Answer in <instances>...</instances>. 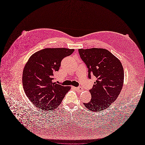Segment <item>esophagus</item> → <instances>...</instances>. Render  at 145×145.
<instances>
[{
    "label": "esophagus",
    "instance_id": "obj_1",
    "mask_svg": "<svg viewBox=\"0 0 145 145\" xmlns=\"http://www.w3.org/2000/svg\"><path fill=\"white\" fill-rule=\"evenodd\" d=\"M75 89H76L77 91H78V92H81V91H82V90H83V88H82V87H81V86L78 87H76V88H75Z\"/></svg>",
    "mask_w": 145,
    "mask_h": 145
}]
</instances>
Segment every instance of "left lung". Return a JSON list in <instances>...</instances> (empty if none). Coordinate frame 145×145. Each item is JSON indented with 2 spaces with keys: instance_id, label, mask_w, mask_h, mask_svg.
<instances>
[{
  "instance_id": "8db88e82",
  "label": "left lung",
  "mask_w": 145,
  "mask_h": 145,
  "mask_svg": "<svg viewBox=\"0 0 145 145\" xmlns=\"http://www.w3.org/2000/svg\"><path fill=\"white\" fill-rule=\"evenodd\" d=\"M78 53L88 68V78H97L89 90L91 100L84 105L89 110L101 111L109 107L120 93L124 81L121 63L105 49H80Z\"/></svg>"
}]
</instances>
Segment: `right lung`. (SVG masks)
<instances>
[{"label": "right lung", "mask_w": 145, "mask_h": 145, "mask_svg": "<svg viewBox=\"0 0 145 145\" xmlns=\"http://www.w3.org/2000/svg\"><path fill=\"white\" fill-rule=\"evenodd\" d=\"M74 49L46 48L33 54L25 65L22 76L25 92L38 108L51 111L56 108L70 90L54 82L61 61L70 56Z\"/></svg>", "instance_id": "right-lung-1"}]
</instances>
